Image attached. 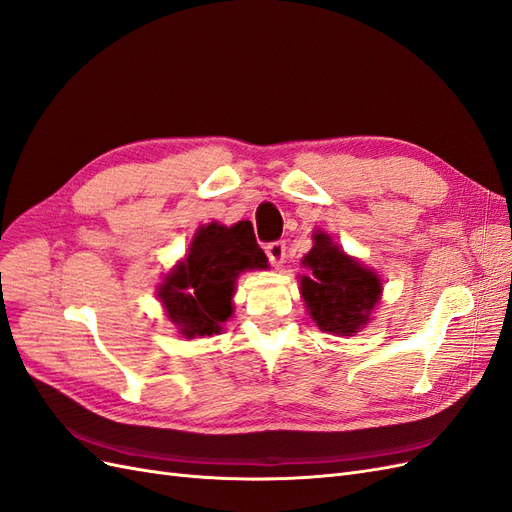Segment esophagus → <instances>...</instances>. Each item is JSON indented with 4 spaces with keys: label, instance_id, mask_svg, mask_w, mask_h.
<instances>
[{
    "label": "esophagus",
    "instance_id": "esophagus-1",
    "mask_svg": "<svg viewBox=\"0 0 512 512\" xmlns=\"http://www.w3.org/2000/svg\"><path fill=\"white\" fill-rule=\"evenodd\" d=\"M267 258L273 267H282L284 260H286V243L284 241H273L265 247Z\"/></svg>",
    "mask_w": 512,
    "mask_h": 512
}]
</instances>
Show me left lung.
Wrapping results in <instances>:
<instances>
[{
  "instance_id": "8db88e82",
  "label": "left lung",
  "mask_w": 512,
  "mask_h": 512,
  "mask_svg": "<svg viewBox=\"0 0 512 512\" xmlns=\"http://www.w3.org/2000/svg\"><path fill=\"white\" fill-rule=\"evenodd\" d=\"M303 262L312 275H303L301 294L318 327L337 335L359 331L380 301L378 277L346 256L324 232L314 237Z\"/></svg>"
}]
</instances>
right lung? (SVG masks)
<instances>
[{
	"label": "right lung",
	"instance_id": "obj_1",
	"mask_svg": "<svg viewBox=\"0 0 512 512\" xmlns=\"http://www.w3.org/2000/svg\"><path fill=\"white\" fill-rule=\"evenodd\" d=\"M265 267L267 256L245 224H209L196 232L185 262L166 277L158 297L181 335L207 337L230 318L239 273Z\"/></svg>",
	"mask_w": 512,
	"mask_h": 512
}]
</instances>
